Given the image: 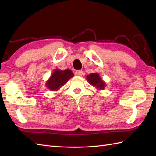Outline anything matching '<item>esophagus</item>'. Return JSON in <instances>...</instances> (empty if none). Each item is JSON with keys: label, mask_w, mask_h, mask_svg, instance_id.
<instances>
[{"label": "esophagus", "mask_w": 156, "mask_h": 156, "mask_svg": "<svg viewBox=\"0 0 156 156\" xmlns=\"http://www.w3.org/2000/svg\"><path fill=\"white\" fill-rule=\"evenodd\" d=\"M75 73H76V75L81 76L82 75V74H83V72H82V70H77V71H76Z\"/></svg>", "instance_id": "obj_1"}]
</instances>
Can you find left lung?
<instances>
[{
	"mask_svg": "<svg viewBox=\"0 0 156 156\" xmlns=\"http://www.w3.org/2000/svg\"><path fill=\"white\" fill-rule=\"evenodd\" d=\"M87 80L93 87H95L98 90H103L105 88V82L101 78L98 73H92L87 76Z\"/></svg>",
	"mask_w": 156,
	"mask_h": 156,
	"instance_id": "8db88e82",
	"label": "left lung"
}]
</instances>
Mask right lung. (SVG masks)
<instances>
[{"label": "right lung", "instance_id": "add662e5", "mask_svg": "<svg viewBox=\"0 0 156 156\" xmlns=\"http://www.w3.org/2000/svg\"><path fill=\"white\" fill-rule=\"evenodd\" d=\"M73 76L74 74L69 69L59 70L58 69H56L46 82V86L51 91H56L59 90L63 85H64L69 79Z\"/></svg>", "mask_w": 156, "mask_h": 156}]
</instances>
